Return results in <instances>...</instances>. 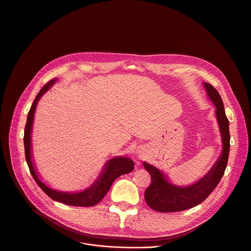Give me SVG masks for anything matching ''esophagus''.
Returning <instances> with one entry per match:
<instances>
[{
    "label": "esophagus",
    "mask_w": 251,
    "mask_h": 251,
    "mask_svg": "<svg viewBox=\"0 0 251 251\" xmlns=\"http://www.w3.org/2000/svg\"><path fill=\"white\" fill-rule=\"evenodd\" d=\"M140 154H141V153H140Z\"/></svg>",
    "instance_id": "1"
}]
</instances>
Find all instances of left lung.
Wrapping results in <instances>:
<instances>
[{
    "mask_svg": "<svg viewBox=\"0 0 251 251\" xmlns=\"http://www.w3.org/2000/svg\"><path fill=\"white\" fill-rule=\"evenodd\" d=\"M207 96L216 106V117L222 136L223 151L212 169L197 182L189 186H177L171 183L155 166L144 161V168L151 176V185L145 191L148 206L160 213H173L193 208L214 191L222 179L229 153V129L224 103L218 91L208 82H204Z\"/></svg>",
    "mask_w": 251,
    "mask_h": 251,
    "instance_id": "obj_1",
    "label": "left lung"
}]
</instances>
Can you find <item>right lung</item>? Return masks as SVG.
Returning a JSON list of instances; mask_svg holds the SVG:
<instances>
[{
  "mask_svg": "<svg viewBox=\"0 0 251 251\" xmlns=\"http://www.w3.org/2000/svg\"><path fill=\"white\" fill-rule=\"evenodd\" d=\"M57 78H53L48 81L46 85L40 90L38 95L36 96L30 110L27 115V121L25 128V159L27 165L29 168V172L34 178L37 185L53 200L57 202L64 203L70 206H76V207H91L95 206L100 203L102 198L106 195L108 190L110 189L114 180L122 175H126L131 173L134 170V161L126 156H115L109 159L105 165L104 169L100 176L99 179L88 189L79 191V192H62L54 190L48 187L44 182H42L35 171L34 163L32 162V151H31V132H32V124L35 109L40 98L54 85Z\"/></svg>",
  "mask_w": 251,
  "mask_h": 251,
  "instance_id": "1",
  "label": "right lung"
}]
</instances>
